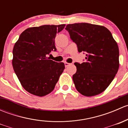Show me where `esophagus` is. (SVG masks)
I'll return each instance as SVG.
<instances>
[{
  "mask_svg": "<svg viewBox=\"0 0 128 128\" xmlns=\"http://www.w3.org/2000/svg\"><path fill=\"white\" fill-rule=\"evenodd\" d=\"M64 65H65L66 68H67V67H68V66H70V63L67 62H64Z\"/></svg>",
  "mask_w": 128,
  "mask_h": 128,
  "instance_id": "34e87169",
  "label": "esophagus"
}]
</instances>
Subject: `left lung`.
<instances>
[{"label": "left lung", "mask_w": 128, "mask_h": 128, "mask_svg": "<svg viewBox=\"0 0 128 128\" xmlns=\"http://www.w3.org/2000/svg\"><path fill=\"white\" fill-rule=\"evenodd\" d=\"M66 30L86 54L84 62H75L77 71L72 76L77 91L86 96L104 91L119 69V48L111 32L104 26L87 24H69Z\"/></svg>", "instance_id": "left-lung-1"}]
</instances>
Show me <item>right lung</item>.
Returning a JSON list of instances; mask_svg holds the SVG:
<instances>
[{"label":"right lung","mask_w":128,"mask_h":128,"mask_svg":"<svg viewBox=\"0 0 128 128\" xmlns=\"http://www.w3.org/2000/svg\"><path fill=\"white\" fill-rule=\"evenodd\" d=\"M64 27L62 24L27 28L14 45V70L24 90L33 95L43 96L51 93L65 69L64 63L48 57L56 51L55 37Z\"/></svg>","instance_id":"add662e5"}]
</instances>
